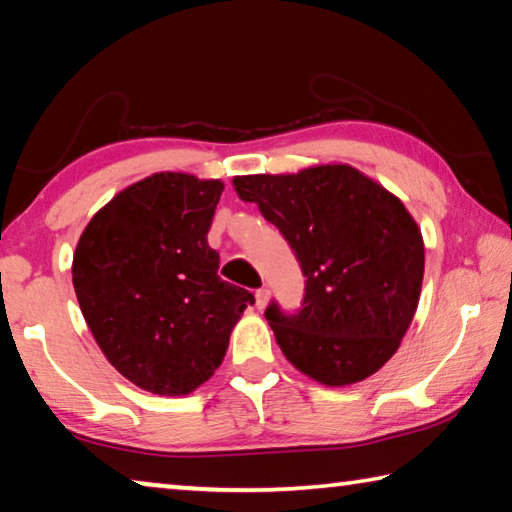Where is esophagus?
<instances>
[{"instance_id":"1","label":"esophagus","mask_w":512,"mask_h":512,"mask_svg":"<svg viewBox=\"0 0 512 512\" xmlns=\"http://www.w3.org/2000/svg\"><path fill=\"white\" fill-rule=\"evenodd\" d=\"M268 296H271V291H268L266 287H262V289H257V291H255V300H257V307H259V309H264V307H266Z\"/></svg>"}]
</instances>
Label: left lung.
Listing matches in <instances>:
<instances>
[{"instance_id":"left-lung-1","label":"left lung","mask_w":512,"mask_h":512,"mask_svg":"<svg viewBox=\"0 0 512 512\" xmlns=\"http://www.w3.org/2000/svg\"><path fill=\"white\" fill-rule=\"evenodd\" d=\"M300 262L296 314L273 300L264 316L284 357L325 386H348L384 366L418 309L424 244L400 198L348 164L287 176H237Z\"/></svg>"}]
</instances>
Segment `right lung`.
<instances>
[{"mask_svg":"<svg viewBox=\"0 0 512 512\" xmlns=\"http://www.w3.org/2000/svg\"><path fill=\"white\" fill-rule=\"evenodd\" d=\"M221 180L153 173L101 207L72 282L94 341L135 386L187 395L214 375L253 293L223 282L207 244Z\"/></svg>","mask_w":512,"mask_h":512,"instance_id":"1","label":"right lung"}]
</instances>
